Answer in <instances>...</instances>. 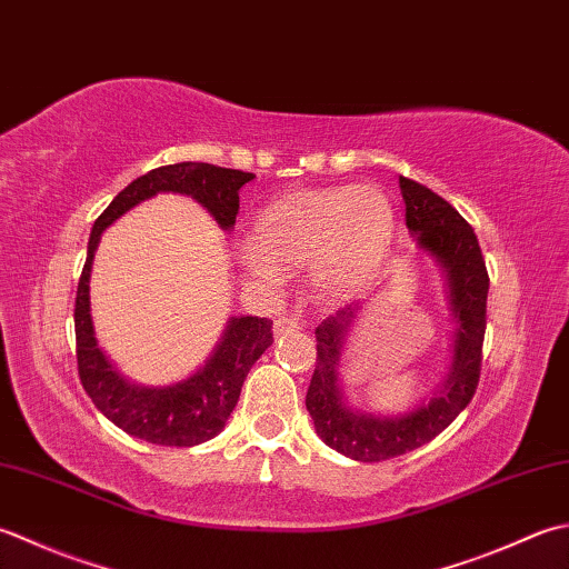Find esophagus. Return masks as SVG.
Segmentation results:
<instances>
[{
    "mask_svg": "<svg viewBox=\"0 0 569 569\" xmlns=\"http://www.w3.org/2000/svg\"><path fill=\"white\" fill-rule=\"evenodd\" d=\"M299 331V321L297 319H289V317H282L274 321V333L277 336H287V333H295Z\"/></svg>",
    "mask_w": 569,
    "mask_h": 569,
    "instance_id": "34e87169",
    "label": "esophagus"
}]
</instances>
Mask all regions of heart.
I'll return each mask as SVG.
<instances>
[{"label": "heart", "mask_w": 569, "mask_h": 569, "mask_svg": "<svg viewBox=\"0 0 569 569\" xmlns=\"http://www.w3.org/2000/svg\"><path fill=\"white\" fill-rule=\"evenodd\" d=\"M396 211L376 187L299 189L272 201L254 220L242 268L277 282L282 270L311 264V287L327 301L361 295L386 262Z\"/></svg>", "instance_id": "1"}]
</instances>
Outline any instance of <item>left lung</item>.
<instances>
[{
	"label": "left lung",
	"instance_id": "left-lung-1",
	"mask_svg": "<svg viewBox=\"0 0 569 569\" xmlns=\"http://www.w3.org/2000/svg\"><path fill=\"white\" fill-rule=\"evenodd\" d=\"M405 223L417 246L445 270L455 315V356L430 402L396 417L370 415L346 405L339 388V358L358 309H341L317 327V368L307 390V410L317 435L356 461H382L412 451L445 432L471 402L481 376L489 272L473 228L451 203L422 183L400 177Z\"/></svg>",
	"mask_w": 569,
	"mask_h": 569
}]
</instances>
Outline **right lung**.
Masks as SVG:
<instances>
[{
	"label": "right lung",
	"mask_w": 569,
	"mask_h": 569,
	"mask_svg": "<svg viewBox=\"0 0 569 569\" xmlns=\"http://www.w3.org/2000/svg\"><path fill=\"white\" fill-rule=\"evenodd\" d=\"M254 173L213 164H169L147 171L124 187L92 226L88 258L76 292V356L78 376L96 408L137 439L164 447H196L223 430L238 405L242 380L252 363L272 346V321L233 317L220 336L211 358L187 380L147 388L127 380L102 353L90 317V268L102 230L137 203L157 193H183L199 201L216 223L230 230L240 208L238 191Z\"/></svg>",
	"instance_id": "right-lung-1"
}]
</instances>
